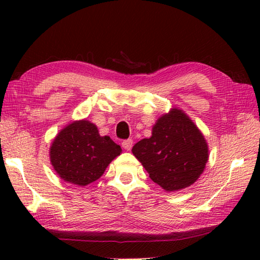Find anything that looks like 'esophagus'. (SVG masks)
Segmentation results:
<instances>
[{
	"mask_svg": "<svg viewBox=\"0 0 260 260\" xmlns=\"http://www.w3.org/2000/svg\"><path fill=\"white\" fill-rule=\"evenodd\" d=\"M121 146H122V148L126 149V150H131L132 147H133V140H132V139L124 140L121 142Z\"/></svg>",
	"mask_w": 260,
	"mask_h": 260,
	"instance_id": "1",
	"label": "esophagus"
}]
</instances>
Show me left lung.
Returning <instances> with one entry per match:
<instances>
[{
    "label": "left lung",
    "instance_id": "1",
    "mask_svg": "<svg viewBox=\"0 0 260 260\" xmlns=\"http://www.w3.org/2000/svg\"><path fill=\"white\" fill-rule=\"evenodd\" d=\"M208 151L204 136L178 109L160 117L151 138L139 141L132 149L152 181L167 191L195 182L205 169Z\"/></svg>",
    "mask_w": 260,
    "mask_h": 260
}]
</instances>
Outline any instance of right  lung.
<instances>
[{
    "mask_svg": "<svg viewBox=\"0 0 260 260\" xmlns=\"http://www.w3.org/2000/svg\"><path fill=\"white\" fill-rule=\"evenodd\" d=\"M121 148L109 136H101L94 124L80 120L65 127L50 148V160L59 177L87 186L102 177Z\"/></svg>",
    "mask_w": 260,
    "mask_h": 260,
    "instance_id": "1",
    "label": "right lung"
}]
</instances>
